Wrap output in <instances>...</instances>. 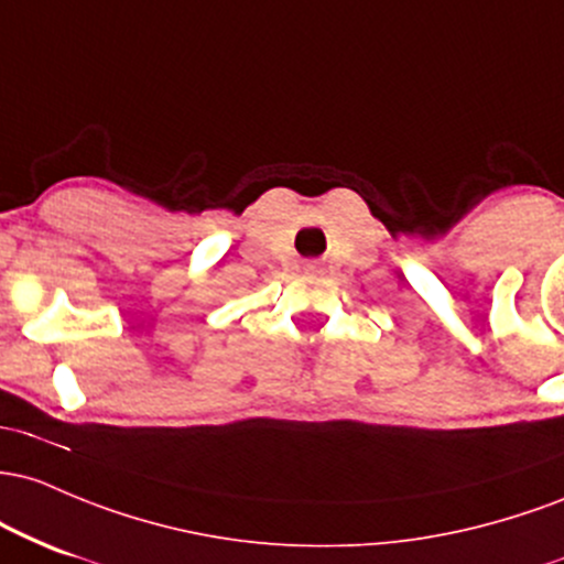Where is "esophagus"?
Listing matches in <instances>:
<instances>
[{
    "label": "esophagus",
    "instance_id": "obj_1",
    "mask_svg": "<svg viewBox=\"0 0 564 564\" xmlns=\"http://www.w3.org/2000/svg\"><path fill=\"white\" fill-rule=\"evenodd\" d=\"M312 269H314V265H312Z\"/></svg>",
    "mask_w": 564,
    "mask_h": 564
}]
</instances>
